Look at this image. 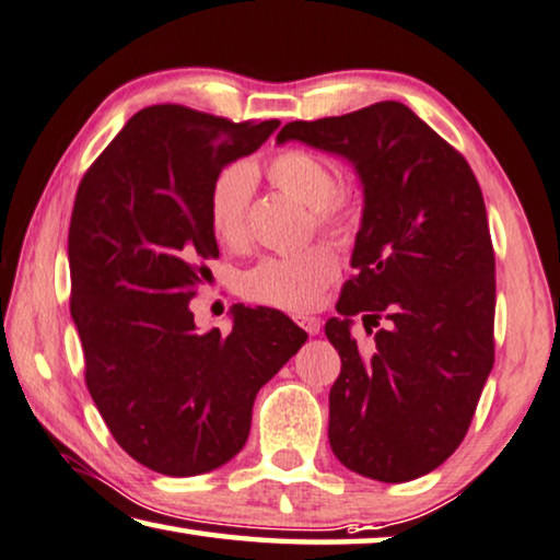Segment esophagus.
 Here are the masks:
<instances>
[{
  "mask_svg": "<svg viewBox=\"0 0 560 560\" xmlns=\"http://www.w3.org/2000/svg\"><path fill=\"white\" fill-rule=\"evenodd\" d=\"M298 325L302 327V329H305L307 331V335L310 337H315V335H319V319L317 317H305V315H302V317H298Z\"/></svg>",
  "mask_w": 560,
  "mask_h": 560,
  "instance_id": "1",
  "label": "esophagus"
}]
</instances>
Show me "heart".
<instances>
[{"label": "heart", "instance_id": "obj_1", "mask_svg": "<svg viewBox=\"0 0 560 560\" xmlns=\"http://www.w3.org/2000/svg\"><path fill=\"white\" fill-rule=\"evenodd\" d=\"M270 184L300 203L310 206V223L319 233L347 241L361 213V196L354 184L337 182L329 160L288 147L270 156L265 166ZM255 174L248 164H229L213 176L209 189V225L219 243L241 248L248 241V213ZM337 258L322 243L290 255H270L243 272L241 292L245 300L282 312H307L317 305L325 288L335 280Z\"/></svg>", "mask_w": 560, "mask_h": 560}]
</instances>
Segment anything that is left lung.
<instances>
[{"mask_svg":"<svg viewBox=\"0 0 560 560\" xmlns=\"http://www.w3.org/2000/svg\"><path fill=\"white\" fill-rule=\"evenodd\" d=\"M300 140L347 156L364 184L351 268L327 322L341 357L329 390V445L351 472L408 482L463 443L494 366V248L475 172L404 103L295 120ZM382 325L375 347L350 317Z\"/></svg>","mask_w":560,"mask_h":560,"instance_id":"obj_1","label":"left lung"}]
</instances>
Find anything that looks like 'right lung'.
Listing matches in <instances>:
<instances>
[{
  "label": "right lung",
  "instance_id": "1",
  "mask_svg": "<svg viewBox=\"0 0 560 560\" xmlns=\"http://www.w3.org/2000/svg\"><path fill=\"white\" fill-rule=\"evenodd\" d=\"M278 125L144 107L78 184L68 262L85 386L115 443L160 475L238 455L255 396L307 339L278 310L235 307L229 335L199 331L189 310L219 258L213 176Z\"/></svg>",
  "mask_w": 560,
  "mask_h": 560
}]
</instances>
